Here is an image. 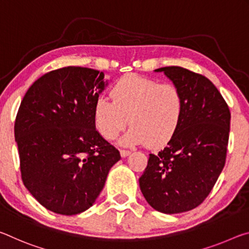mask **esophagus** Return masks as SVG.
Wrapping results in <instances>:
<instances>
[{
  "mask_svg": "<svg viewBox=\"0 0 249 249\" xmlns=\"http://www.w3.org/2000/svg\"><path fill=\"white\" fill-rule=\"evenodd\" d=\"M130 153H131V151H130V150H120V154H121L122 158L128 157Z\"/></svg>",
  "mask_w": 249,
  "mask_h": 249,
  "instance_id": "1",
  "label": "esophagus"
}]
</instances>
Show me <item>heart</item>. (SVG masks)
<instances>
[{
	"label": "heart",
	"instance_id": "obj_1",
	"mask_svg": "<svg viewBox=\"0 0 249 249\" xmlns=\"http://www.w3.org/2000/svg\"><path fill=\"white\" fill-rule=\"evenodd\" d=\"M111 100L97 98L93 121L98 131L113 140L132 124L121 139L124 145L149 143L153 148L168 144L177 134L184 115V98L180 89L170 83L139 75H125L110 90Z\"/></svg>",
	"mask_w": 249,
	"mask_h": 249
}]
</instances>
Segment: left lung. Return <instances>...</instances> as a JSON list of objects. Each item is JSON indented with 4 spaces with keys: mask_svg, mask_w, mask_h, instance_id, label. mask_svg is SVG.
I'll use <instances>...</instances> for the list:
<instances>
[{
    "mask_svg": "<svg viewBox=\"0 0 249 249\" xmlns=\"http://www.w3.org/2000/svg\"><path fill=\"white\" fill-rule=\"evenodd\" d=\"M156 71L164 72L180 89L185 108L172 140L157 156L149 154L140 190L154 210L183 213L203 203L225 165L231 112L205 76L178 66Z\"/></svg>",
    "mask_w": 249,
    "mask_h": 249,
    "instance_id": "8db88e82",
    "label": "left lung"
}]
</instances>
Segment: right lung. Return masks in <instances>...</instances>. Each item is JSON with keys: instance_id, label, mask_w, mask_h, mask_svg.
<instances>
[{"instance_id": "1", "label": "right lung", "mask_w": 249, "mask_h": 249, "mask_svg": "<svg viewBox=\"0 0 249 249\" xmlns=\"http://www.w3.org/2000/svg\"><path fill=\"white\" fill-rule=\"evenodd\" d=\"M103 71L68 66L28 88L16 115L22 181L54 213L88 210L120 153L96 130L93 106L108 83Z\"/></svg>"}]
</instances>
